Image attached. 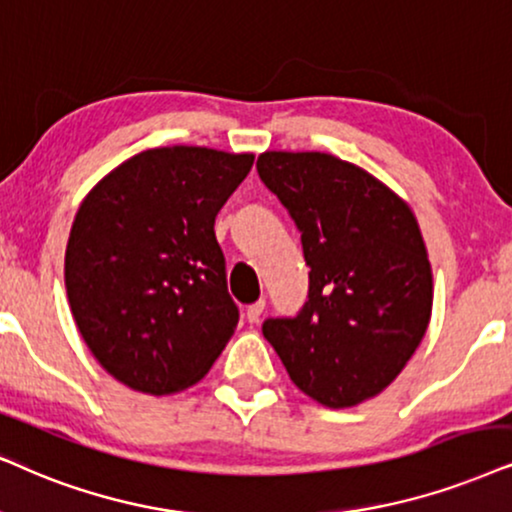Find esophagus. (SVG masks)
<instances>
[{
    "label": "esophagus",
    "mask_w": 512,
    "mask_h": 512,
    "mask_svg": "<svg viewBox=\"0 0 512 512\" xmlns=\"http://www.w3.org/2000/svg\"><path fill=\"white\" fill-rule=\"evenodd\" d=\"M264 300H257V302H252V304H248V309H245V319H248L250 323H255V321H260V316H262V312H264Z\"/></svg>",
    "instance_id": "1"
}]
</instances>
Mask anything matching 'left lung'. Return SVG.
Wrapping results in <instances>:
<instances>
[{"instance_id": "obj_1", "label": "left lung", "mask_w": 512, "mask_h": 512, "mask_svg": "<svg viewBox=\"0 0 512 512\" xmlns=\"http://www.w3.org/2000/svg\"><path fill=\"white\" fill-rule=\"evenodd\" d=\"M264 186L300 231L307 302L262 323L290 380L331 409L383 392L428 331L432 271L409 205L328 153L267 151Z\"/></svg>"}]
</instances>
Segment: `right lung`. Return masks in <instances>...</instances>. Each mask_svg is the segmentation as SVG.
I'll list each match as a JSON object with an SVG mask.
<instances>
[{"mask_svg":"<svg viewBox=\"0 0 512 512\" xmlns=\"http://www.w3.org/2000/svg\"><path fill=\"white\" fill-rule=\"evenodd\" d=\"M252 160L151 148L82 200L66 248L70 312L96 361L132 390L160 397L198 383L234 335L215 217Z\"/></svg>","mask_w":512,"mask_h":512,"instance_id":"obj_1","label":"right lung"}]
</instances>
